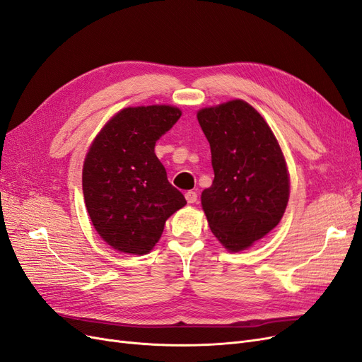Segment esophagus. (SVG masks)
Masks as SVG:
<instances>
[{
    "mask_svg": "<svg viewBox=\"0 0 362 362\" xmlns=\"http://www.w3.org/2000/svg\"><path fill=\"white\" fill-rule=\"evenodd\" d=\"M185 198H186V202H188V203H195L197 202V192L195 191H188L185 194Z\"/></svg>",
    "mask_w": 362,
    "mask_h": 362,
    "instance_id": "obj_1",
    "label": "esophagus"
}]
</instances>
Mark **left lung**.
<instances>
[{"label":"left lung","instance_id":"1","mask_svg":"<svg viewBox=\"0 0 362 362\" xmlns=\"http://www.w3.org/2000/svg\"><path fill=\"white\" fill-rule=\"evenodd\" d=\"M215 177L202 194L209 227L228 251L266 236L283 218L288 173L283 151L262 115L243 100L200 110Z\"/></svg>","mask_w":362,"mask_h":362}]
</instances>
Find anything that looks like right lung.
I'll use <instances>...</instances> for the list:
<instances>
[{
	"label": "right lung",
	"instance_id": "1",
	"mask_svg": "<svg viewBox=\"0 0 362 362\" xmlns=\"http://www.w3.org/2000/svg\"><path fill=\"white\" fill-rule=\"evenodd\" d=\"M180 115L167 105L124 108L88 150L83 170L86 207L99 236L114 250L147 254L165 221L186 204L155 153L156 141Z\"/></svg>",
	"mask_w": 362,
	"mask_h": 362
}]
</instances>
